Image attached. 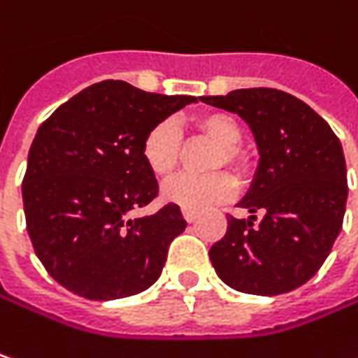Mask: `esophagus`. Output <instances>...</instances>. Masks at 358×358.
<instances>
[{
    "mask_svg": "<svg viewBox=\"0 0 358 358\" xmlns=\"http://www.w3.org/2000/svg\"><path fill=\"white\" fill-rule=\"evenodd\" d=\"M183 217H185V220L192 224V222H195V220H197V214H195L193 210H183Z\"/></svg>",
    "mask_w": 358,
    "mask_h": 358,
    "instance_id": "1",
    "label": "esophagus"
}]
</instances>
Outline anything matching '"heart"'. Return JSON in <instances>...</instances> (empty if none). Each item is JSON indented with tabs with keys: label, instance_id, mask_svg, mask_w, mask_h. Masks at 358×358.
<instances>
[{
	"label": "heart",
	"instance_id": "1",
	"mask_svg": "<svg viewBox=\"0 0 358 358\" xmlns=\"http://www.w3.org/2000/svg\"><path fill=\"white\" fill-rule=\"evenodd\" d=\"M195 134L199 138L216 142L210 169L230 166L236 175H248V155L238 146L243 138L241 124L228 114L210 112L193 120ZM142 161L152 175L166 179L171 177L183 157V134L173 120H161L148 128L142 138ZM238 192L236 179L226 171H214L208 175H179L163 187L166 201L181 206L183 210H206L210 206L230 201Z\"/></svg>",
	"mask_w": 358,
	"mask_h": 358
}]
</instances>
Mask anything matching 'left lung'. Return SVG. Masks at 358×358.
I'll return each instance as SVG.
<instances>
[{
	"label": "left lung",
	"instance_id": "8db88e82",
	"mask_svg": "<svg viewBox=\"0 0 358 358\" xmlns=\"http://www.w3.org/2000/svg\"><path fill=\"white\" fill-rule=\"evenodd\" d=\"M250 126L261 163L241 206L250 220L228 217L210 248L217 277L236 292L281 295L310 281L328 259L346 210L343 146L308 103L271 87L206 95ZM264 217L255 224L256 212Z\"/></svg>",
	"mask_w": 358,
	"mask_h": 358
}]
</instances>
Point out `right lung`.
<instances>
[{
	"label": "right lung",
	"instance_id": "1",
	"mask_svg": "<svg viewBox=\"0 0 358 358\" xmlns=\"http://www.w3.org/2000/svg\"><path fill=\"white\" fill-rule=\"evenodd\" d=\"M192 101L108 79L42 122L22 181L26 230L40 263L69 292L117 299L161 277L169 244L187 222L177 203L132 216L159 195L141 146L150 126Z\"/></svg>",
	"mask_w": 358,
	"mask_h": 358
}]
</instances>
